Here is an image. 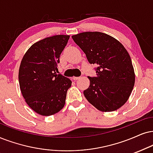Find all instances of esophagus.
<instances>
[{"instance_id": "1", "label": "esophagus", "mask_w": 153, "mask_h": 153, "mask_svg": "<svg viewBox=\"0 0 153 153\" xmlns=\"http://www.w3.org/2000/svg\"><path fill=\"white\" fill-rule=\"evenodd\" d=\"M73 80H78L79 78H80V77H73Z\"/></svg>"}]
</instances>
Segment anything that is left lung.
<instances>
[{
  "label": "left lung",
  "instance_id": "1",
  "mask_svg": "<svg viewBox=\"0 0 153 153\" xmlns=\"http://www.w3.org/2000/svg\"><path fill=\"white\" fill-rule=\"evenodd\" d=\"M85 53L89 63L97 65L95 77L83 94L90 103L103 112L115 111L124 104L135 84V72L127 50L117 39L100 32L72 36Z\"/></svg>",
  "mask_w": 153,
  "mask_h": 153
}]
</instances>
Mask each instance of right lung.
Masks as SVG:
<instances>
[{
    "label": "right lung",
    "instance_id": "obj_1",
    "mask_svg": "<svg viewBox=\"0 0 153 153\" xmlns=\"http://www.w3.org/2000/svg\"><path fill=\"white\" fill-rule=\"evenodd\" d=\"M69 35L40 40L29 48L21 61L19 84L25 102L36 113L51 116L64 107L71 80L58 75V63Z\"/></svg>",
    "mask_w": 153,
    "mask_h": 153
}]
</instances>
